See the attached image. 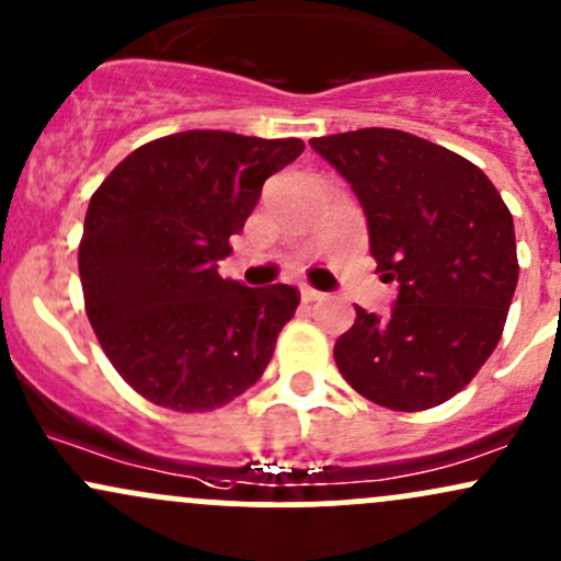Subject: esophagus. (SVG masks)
Listing matches in <instances>:
<instances>
[{
  "label": "esophagus",
  "instance_id": "esophagus-1",
  "mask_svg": "<svg viewBox=\"0 0 561 561\" xmlns=\"http://www.w3.org/2000/svg\"><path fill=\"white\" fill-rule=\"evenodd\" d=\"M300 298H304L306 304H313V300H322L324 293L313 290V287H300Z\"/></svg>",
  "mask_w": 561,
  "mask_h": 561
}]
</instances>
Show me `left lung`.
<instances>
[{
  "label": "left lung",
  "mask_w": 561,
  "mask_h": 561,
  "mask_svg": "<svg viewBox=\"0 0 561 561\" xmlns=\"http://www.w3.org/2000/svg\"><path fill=\"white\" fill-rule=\"evenodd\" d=\"M354 188L389 317L356 306L335 343L337 370L380 408L417 412L455 397L501 341L519 263L514 218L469 159L386 127L313 138Z\"/></svg>",
  "instance_id": "8db88e82"
}]
</instances>
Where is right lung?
Wrapping results in <instances>:
<instances>
[{"label": "right lung", "instance_id": "1", "mask_svg": "<svg viewBox=\"0 0 561 561\" xmlns=\"http://www.w3.org/2000/svg\"><path fill=\"white\" fill-rule=\"evenodd\" d=\"M298 138L186 130L122 159L92 194L79 244L84 309L116 373L159 408L205 412L261 378L300 295L218 274L268 175Z\"/></svg>", "mask_w": 561, "mask_h": 561}]
</instances>
